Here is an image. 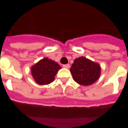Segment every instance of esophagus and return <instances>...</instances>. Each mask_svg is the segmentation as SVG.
I'll list each match as a JSON object with an SVG mask.
<instances>
[{"mask_svg":"<svg viewBox=\"0 0 128 128\" xmlns=\"http://www.w3.org/2000/svg\"><path fill=\"white\" fill-rule=\"evenodd\" d=\"M63 67L65 68H69L70 65L69 64H64V65H63Z\"/></svg>","mask_w":128,"mask_h":128,"instance_id":"esophagus-1","label":"esophagus"}]
</instances>
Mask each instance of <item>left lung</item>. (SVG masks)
<instances>
[{
	"instance_id": "obj_1",
	"label": "left lung",
	"mask_w": 128,
	"mask_h": 128,
	"mask_svg": "<svg viewBox=\"0 0 128 128\" xmlns=\"http://www.w3.org/2000/svg\"><path fill=\"white\" fill-rule=\"evenodd\" d=\"M70 71L75 82L80 85L89 86L99 78L101 67L98 63L85 57H80L74 60Z\"/></svg>"
}]
</instances>
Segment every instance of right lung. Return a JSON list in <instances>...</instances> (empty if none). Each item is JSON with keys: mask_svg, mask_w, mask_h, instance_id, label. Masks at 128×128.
<instances>
[{"mask_svg": "<svg viewBox=\"0 0 128 128\" xmlns=\"http://www.w3.org/2000/svg\"><path fill=\"white\" fill-rule=\"evenodd\" d=\"M61 66L52 60L44 58L32 66V75L34 80L40 85H47L53 82Z\"/></svg>", "mask_w": 128, "mask_h": 128, "instance_id": "right-lung-1", "label": "right lung"}]
</instances>
